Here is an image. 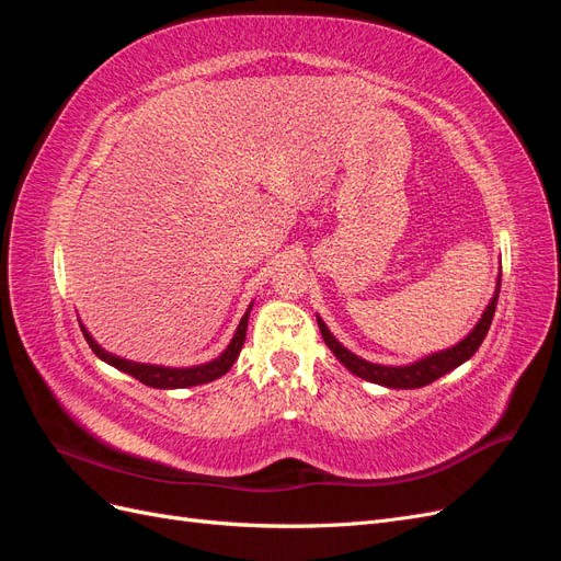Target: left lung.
Returning <instances> with one entry per match:
<instances>
[{"instance_id":"obj_1","label":"left lung","mask_w":561,"mask_h":561,"mask_svg":"<svg viewBox=\"0 0 561 561\" xmlns=\"http://www.w3.org/2000/svg\"><path fill=\"white\" fill-rule=\"evenodd\" d=\"M499 293H501V283L496 287V295L494 299L489 301V307L484 311V316L480 318L478 325L474 330L463 339L461 344H456L454 348L447 351H439L435 355H428V358H423L414 365H407V367H386V365H375V363H367L358 355H353L351 351H346L342 344L336 342V339L330 334V330L325 328V322L318 318V328L322 339H325L328 348L336 355L339 363H344L346 369H351L355 377L367 379L371 383H381L388 388H421V386H428L435 379H439L447 371H451L454 367H458L461 363H466L470 355L480 348V344L484 342V336L489 332L491 320H494L496 313V304H499Z\"/></svg>"}]
</instances>
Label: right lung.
Wrapping results in <instances>:
<instances>
[{
  "label": "right lung",
  "instance_id": "right-lung-1",
  "mask_svg": "<svg viewBox=\"0 0 561 561\" xmlns=\"http://www.w3.org/2000/svg\"><path fill=\"white\" fill-rule=\"evenodd\" d=\"M248 316H250V309L245 311V316L241 318L239 322V330H236L231 344L227 346V351L219 355V358H215L213 363H206V365H198V367H184V369H171V367H157V365H140V363H130V360H124V358H116V355L107 353L100 348L91 334L87 332V328H81L83 336H87L89 346L93 348V353L98 355V358H103L105 363H110L112 367L126 371V375L135 377L138 381H142L145 386H151V388H186V386H198V383H208L217 377H222L229 371V367L236 363V358H239V353L243 348V342H245V330H248Z\"/></svg>",
  "mask_w": 561,
  "mask_h": 561
}]
</instances>
